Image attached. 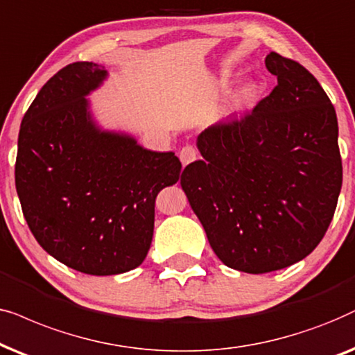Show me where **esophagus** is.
<instances>
[{"label":"esophagus","mask_w":355,"mask_h":355,"mask_svg":"<svg viewBox=\"0 0 355 355\" xmlns=\"http://www.w3.org/2000/svg\"><path fill=\"white\" fill-rule=\"evenodd\" d=\"M178 155H180L182 164L188 165V164L195 162V160L198 159V150H196V148H193V146H185V148L180 149Z\"/></svg>","instance_id":"esophagus-1"}]
</instances>
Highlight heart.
<instances>
[{"instance_id":"b5f03b06","label":"heart","mask_w":355,"mask_h":355,"mask_svg":"<svg viewBox=\"0 0 355 355\" xmlns=\"http://www.w3.org/2000/svg\"><path fill=\"white\" fill-rule=\"evenodd\" d=\"M254 92H257V89H254V84H247V86H245L237 96L239 105H248V103L253 101Z\"/></svg>"}]
</instances>
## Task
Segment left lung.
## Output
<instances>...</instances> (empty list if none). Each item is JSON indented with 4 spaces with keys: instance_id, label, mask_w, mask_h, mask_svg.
<instances>
[{
    "instance_id": "obj_1",
    "label": "left lung",
    "mask_w": 355,
    "mask_h": 355,
    "mask_svg": "<svg viewBox=\"0 0 355 355\" xmlns=\"http://www.w3.org/2000/svg\"><path fill=\"white\" fill-rule=\"evenodd\" d=\"M277 86L242 118L198 136L182 188L225 266L263 274L316 248L343 185L338 118L315 76L271 51Z\"/></svg>"
}]
</instances>
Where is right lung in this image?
<instances>
[{
  "mask_svg": "<svg viewBox=\"0 0 355 355\" xmlns=\"http://www.w3.org/2000/svg\"><path fill=\"white\" fill-rule=\"evenodd\" d=\"M92 61L64 66L37 94L17 139L16 190L31 232L76 271L113 276L150 248L159 191L175 185V153L144 149L102 130L86 98L107 79Z\"/></svg>",
  "mask_w": 355,
  "mask_h": 355,
  "instance_id": "obj_1",
  "label": "right lung"
}]
</instances>
